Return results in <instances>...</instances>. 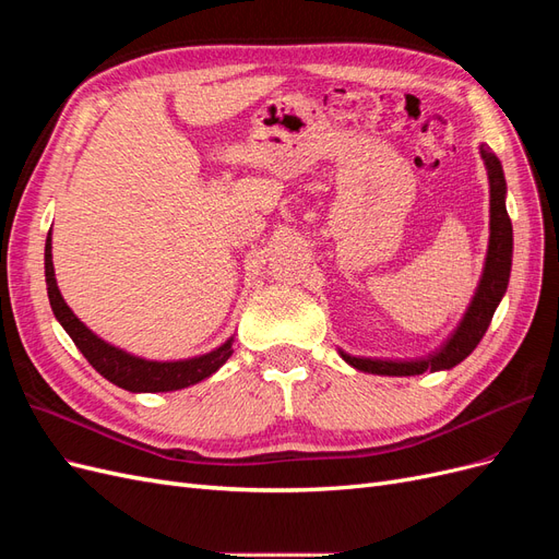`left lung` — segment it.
I'll return each mask as SVG.
<instances>
[{"instance_id":"1","label":"left lung","mask_w":559,"mask_h":559,"mask_svg":"<svg viewBox=\"0 0 559 559\" xmlns=\"http://www.w3.org/2000/svg\"><path fill=\"white\" fill-rule=\"evenodd\" d=\"M483 160L489 175V249L485 259L483 280L478 292L471 300L460 329L445 343L441 352L431 354L429 359L419 361H380V359H357L341 352V357L359 370L376 376H419L425 370H445L460 361L478 347L480 337L485 335L489 321L495 317L501 296L506 294L511 277V259H513V226L511 216L506 212V179L499 158L487 146H480Z\"/></svg>"}]
</instances>
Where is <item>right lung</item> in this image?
<instances>
[{
	"label": "right lung",
	"mask_w": 559,
	"mask_h": 559,
	"mask_svg": "<svg viewBox=\"0 0 559 559\" xmlns=\"http://www.w3.org/2000/svg\"><path fill=\"white\" fill-rule=\"evenodd\" d=\"M46 286H48V300L53 314L62 324V329L70 333L74 345L81 349L83 357L97 370L99 376L114 382L116 386H123L128 392H175V389L191 386L200 380L210 378L222 368L233 354V341L224 343L218 349L202 354L195 359L186 361H146L132 354L111 347L109 343L99 341V337L81 324L76 314L67 308V302L60 296L53 273V259H50V233L46 238Z\"/></svg>",
	"instance_id": "1"
}]
</instances>
